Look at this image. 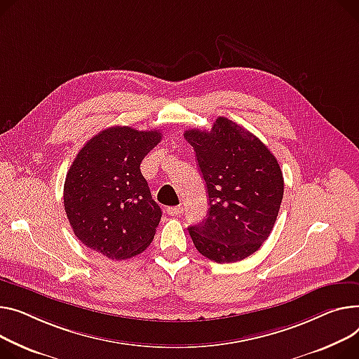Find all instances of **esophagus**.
Masks as SVG:
<instances>
[{
  "label": "esophagus",
  "mask_w": 359,
  "mask_h": 359,
  "mask_svg": "<svg viewBox=\"0 0 359 359\" xmlns=\"http://www.w3.org/2000/svg\"><path fill=\"white\" fill-rule=\"evenodd\" d=\"M167 213H169L170 217H177V215H182V213H183V208H182V206L167 208Z\"/></svg>",
  "instance_id": "obj_1"
}]
</instances>
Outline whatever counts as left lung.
<instances>
[{
	"mask_svg": "<svg viewBox=\"0 0 359 359\" xmlns=\"http://www.w3.org/2000/svg\"><path fill=\"white\" fill-rule=\"evenodd\" d=\"M209 196L206 218L189 228L196 250L215 262L254 254L273 231L283 201L280 164L267 146L225 116L210 131L186 130Z\"/></svg>",
	"mask_w": 359,
	"mask_h": 359,
	"instance_id": "8db88e82",
	"label": "left lung"
}]
</instances>
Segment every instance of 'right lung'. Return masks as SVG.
<instances>
[{
  "mask_svg": "<svg viewBox=\"0 0 359 359\" xmlns=\"http://www.w3.org/2000/svg\"><path fill=\"white\" fill-rule=\"evenodd\" d=\"M160 140L157 130L116 126L81 149L66 175L63 203L83 245L111 259H127L151 244L161 209L140 164Z\"/></svg>",
  "mask_w": 359,
  "mask_h": 359,
  "instance_id": "right-lung-1",
  "label": "right lung"
}]
</instances>
